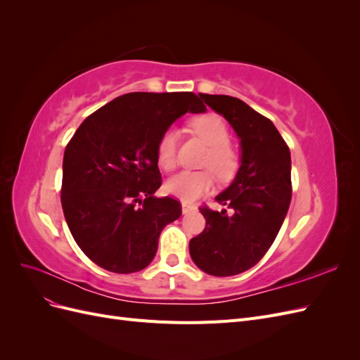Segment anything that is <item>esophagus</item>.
<instances>
[{
    "mask_svg": "<svg viewBox=\"0 0 360 360\" xmlns=\"http://www.w3.org/2000/svg\"><path fill=\"white\" fill-rule=\"evenodd\" d=\"M193 210H197V207H195L193 204H189V202H181V212H183V214H186V213L193 212Z\"/></svg>",
    "mask_w": 360,
    "mask_h": 360,
    "instance_id": "obj_1",
    "label": "esophagus"
}]
</instances>
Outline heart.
I'll return each instance as SVG.
<instances>
[{"label":"heart","mask_w":360,"mask_h":360,"mask_svg":"<svg viewBox=\"0 0 360 360\" xmlns=\"http://www.w3.org/2000/svg\"><path fill=\"white\" fill-rule=\"evenodd\" d=\"M191 130L210 147L202 167L212 169L221 181L231 180L238 168V155L230 146V129L224 120L216 114H205L192 120ZM177 139L179 132L176 129H168L160 136L156 156L162 169L171 171L176 167ZM211 172L181 171L167 180L165 191L184 202L197 201L213 189L214 176Z\"/></svg>","instance_id":"b5f03b06"}]
</instances>
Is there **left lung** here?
<instances>
[{
    "label": "left lung",
    "mask_w": 360,
    "mask_h": 360,
    "mask_svg": "<svg viewBox=\"0 0 360 360\" xmlns=\"http://www.w3.org/2000/svg\"><path fill=\"white\" fill-rule=\"evenodd\" d=\"M240 139V167L233 183L216 197L230 209L201 207L205 228L189 242L202 271L233 276L254 267L275 242L291 201V156L275 124L231 96L200 94Z\"/></svg>",
    "instance_id": "1"
}]
</instances>
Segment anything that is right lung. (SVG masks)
<instances>
[{"mask_svg":"<svg viewBox=\"0 0 360 360\" xmlns=\"http://www.w3.org/2000/svg\"><path fill=\"white\" fill-rule=\"evenodd\" d=\"M205 110L189 91L127 93L84 120L64 151L61 205L93 263L114 274L151 263L162 230L181 214L177 200L155 197L159 139L181 115Z\"/></svg>","mask_w":360,"mask_h":360,"instance_id":"obj_1","label":"right lung"}]
</instances>
